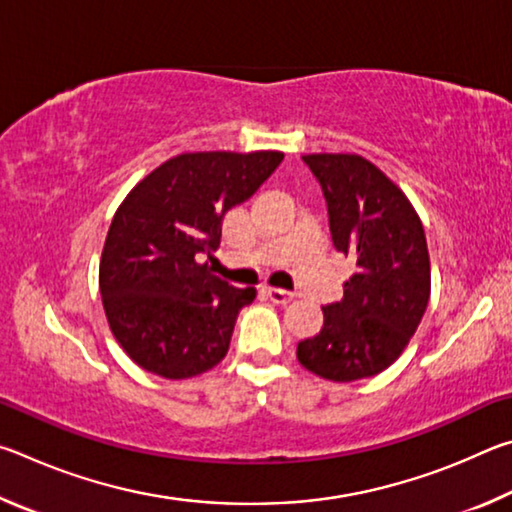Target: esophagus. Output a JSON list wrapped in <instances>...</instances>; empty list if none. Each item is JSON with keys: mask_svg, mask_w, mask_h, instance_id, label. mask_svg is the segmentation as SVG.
Listing matches in <instances>:
<instances>
[{"mask_svg": "<svg viewBox=\"0 0 512 512\" xmlns=\"http://www.w3.org/2000/svg\"><path fill=\"white\" fill-rule=\"evenodd\" d=\"M266 296L271 298L275 305H289V302L293 300V293L282 291V289H266Z\"/></svg>", "mask_w": 512, "mask_h": 512, "instance_id": "obj_1", "label": "esophagus"}]
</instances>
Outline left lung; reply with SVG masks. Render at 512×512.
Here are the masks:
<instances>
[{"instance_id":"8db88e82","label":"left lung","mask_w":512,"mask_h":512,"mask_svg":"<svg viewBox=\"0 0 512 512\" xmlns=\"http://www.w3.org/2000/svg\"><path fill=\"white\" fill-rule=\"evenodd\" d=\"M323 189L334 248L357 262L323 329L298 343V361L329 381L379 375L418 329L431 293L427 237L404 192L350 153L302 155Z\"/></svg>"}]
</instances>
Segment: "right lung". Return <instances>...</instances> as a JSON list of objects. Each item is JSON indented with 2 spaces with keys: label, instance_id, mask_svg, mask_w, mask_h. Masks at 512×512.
<instances>
[{
  "label": "right lung",
  "instance_id": "add662e5",
  "mask_svg": "<svg viewBox=\"0 0 512 512\" xmlns=\"http://www.w3.org/2000/svg\"><path fill=\"white\" fill-rule=\"evenodd\" d=\"M280 151L183 153L160 164L119 205L103 244L99 289L115 339L164 379L214 368L255 289L210 273L230 207L248 201Z\"/></svg>",
  "mask_w": 512,
  "mask_h": 512
}]
</instances>
